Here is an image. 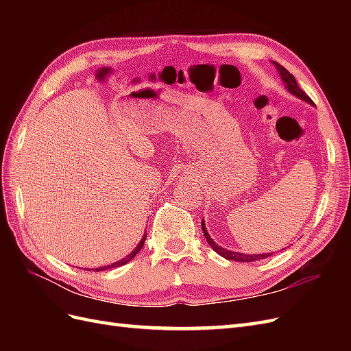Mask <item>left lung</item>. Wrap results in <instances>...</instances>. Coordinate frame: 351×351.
I'll return each instance as SVG.
<instances>
[{
	"instance_id": "obj_1",
	"label": "left lung",
	"mask_w": 351,
	"mask_h": 351,
	"mask_svg": "<svg viewBox=\"0 0 351 351\" xmlns=\"http://www.w3.org/2000/svg\"><path fill=\"white\" fill-rule=\"evenodd\" d=\"M274 64H275V67L278 69V71H280V74H281V79L284 80L287 89H289L293 95H295V97H299L300 99H303V101H306V102H309V104L313 105V101H312L309 97H307V95L300 89V86H299V84H297L295 77L293 76V74H291L289 70H287L285 67H282L281 64H278L277 61H274ZM202 231H204V236H205V239H206L209 246H210L212 249H214L218 254H221L222 258H226V259H230V261H240V262H253V261H261V259H265V258L271 256V253H267V254H246V253H237V252H231V250H226V249L219 247L218 244L209 237L208 231H206V227H205V224H204V221H202Z\"/></svg>"
}]
</instances>
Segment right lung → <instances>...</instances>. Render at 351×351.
Listing matches in <instances>:
<instances>
[{
	"label": "right lung",
	"instance_id": "add662e5",
	"mask_svg": "<svg viewBox=\"0 0 351 351\" xmlns=\"http://www.w3.org/2000/svg\"><path fill=\"white\" fill-rule=\"evenodd\" d=\"M145 240H146V236H143L142 237V240L139 241V244H137V247L130 253V254H127V256L124 258V259H121V261H119V262H114V263H111V265H107V267H102V268H97L95 271H105V269H110V268H117V267H121V265H125L127 262H130L137 253H139V250L143 247V244H145Z\"/></svg>",
	"mask_w": 351,
	"mask_h": 351
}]
</instances>
